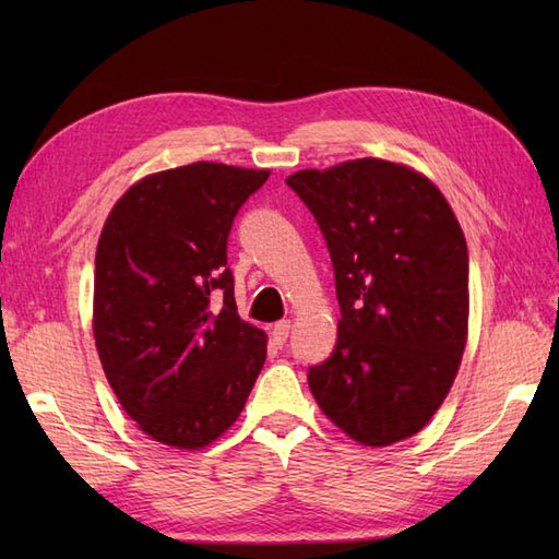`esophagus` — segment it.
Masks as SVG:
<instances>
[{"label":"esophagus","instance_id":"34e87169","mask_svg":"<svg viewBox=\"0 0 559 559\" xmlns=\"http://www.w3.org/2000/svg\"><path fill=\"white\" fill-rule=\"evenodd\" d=\"M288 334H290V322L288 319H283V322H276L271 329V338L276 346H283V343L288 341Z\"/></svg>","mask_w":559,"mask_h":559}]
</instances>
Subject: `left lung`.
Wrapping results in <instances>:
<instances>
[{"label": "left lung", "instance_id": "obj_1", "mask_svg": "<svg viewBox=\"0 0 559 559\" xmlns=\"http://www.w3.org/2000/svg\"><path fill=\"white\" fill-rule=\"evenodd\" d=\"M286 185L310 209L341 307L312 394L355 442L386 447L442 406L468 334V247L442 192L379 158L300 170Z\"/></svg>", "mask_w": 559, "mask_h": 559}]
</instances>
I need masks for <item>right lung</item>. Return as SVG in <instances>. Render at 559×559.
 Returning <instances> with one entry per match:
<instances>
[{"label": "right lung", "mask_w": 559, "mask_h": 559, "mask_svg": "<svg viewBox=\"0 0 559 559\" xmlns=\"http://www.w3.org/2000/svg\"><path fill=\"white\" fill-rule=\"evenodd\" d=\"M269 170L192 163L148 175L103 225L93 336L122 408L148 437L199 449L245 408L266 334L237 314L228 235Z\"/></svg>", "instance_id": "add662e5"}]
</instances>
